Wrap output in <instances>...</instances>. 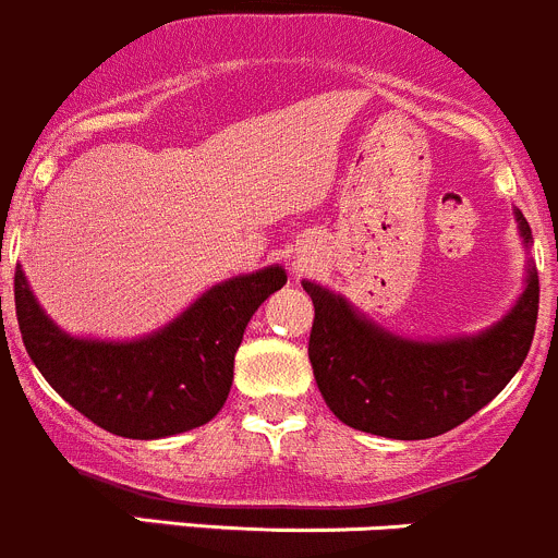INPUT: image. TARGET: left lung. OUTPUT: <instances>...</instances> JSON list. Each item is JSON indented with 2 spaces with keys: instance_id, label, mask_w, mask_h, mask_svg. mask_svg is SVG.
<instances>
[{
  "instance_id": "obj_1",
  "label": "left lung",
  "mask_w": 558,
  "mask_h": 558,
  "mask_svg": "<svg viewBox=\"0 0 558 558\" xmlns=\"http://www.w3.org/2000/svg\"><path fill=\"white\" fill-rule=\"evenodd\" d=\"M523 244L532 230L515 211ZM515 306L477 336L448 341L401 339L357 314L347 298L303 281L314 323L308 361L325 404L357 432L428 439L483 410L521 368L534 339L539 279L529 263Z\"/></svg>"
}]
</instances>
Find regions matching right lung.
<instances>
[{
    "instance_id": "right-lung-1",
    "label": "right lung",
    "mask_w": 558,
    "mask_h": 558,
    "mask_svg": "<svg viewBox=\"0 0 558 558\" xmlns=\"http://www.w3.org/2000/svg\"><path fill=\"white\" fill-rule=\"evenodd\" d=\"M284 281L281 266L233 277L143 339L99 341L64 333L15 268V317L29 357L70 407L116 437L159 439L222 410L246 325Z\"/></svg>"
}]
</instances>
